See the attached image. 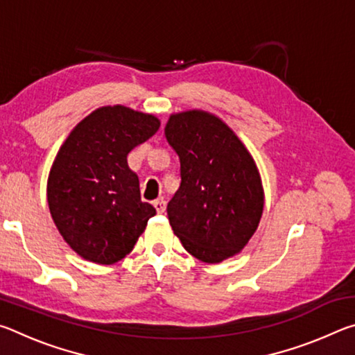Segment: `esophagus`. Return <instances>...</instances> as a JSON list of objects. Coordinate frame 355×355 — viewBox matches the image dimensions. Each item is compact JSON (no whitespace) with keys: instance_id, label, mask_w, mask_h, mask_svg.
I'll return each instance as SVG.
<instances>
[{"instance_id":"1","label":"esophagus","mask_w":355,"mask_h":355,"mask_svg":"<svg viewBox=\"0 0 355 355\" xmlns=\"http://www.w3.org/2000/svg\"><path fill=\"white\" fill-rule=\"evenodd\" d=\"M153 205H155V208H156V211H158L159 214H163V213L166 211L167 203H166V200H163V199H158V200L153 202Z\"/></svg>"}]
</instances>
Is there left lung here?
<instances>
[{"mask_svg":"<svg viewBox=\"0 0 355 355\" xmlns=\"http://www.w3.org/2000/svg\"><path fill=\"white\" fill-rule=\"evenodd\" d=\"M166 139L180 158L182 183L167 203L172 230L192 257L220 263L236 255L260 224L264 194L249 150L213 114H172Z\"/></svg>","mask_w":355,"mask_h":355,"instance_id":"left-lung-1","label":"left lung"}]
</instances>
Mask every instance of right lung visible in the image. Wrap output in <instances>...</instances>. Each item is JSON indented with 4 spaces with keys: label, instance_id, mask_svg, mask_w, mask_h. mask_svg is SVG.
Listing matches in <instances>:
<instances>
[{
    "label": "right lung",
    "instance_id": "right-lung-1",
    "mask_svg": "<svg viewBox=\"0 0 355 355\" xmlns=\"http://www.w3.org/2000/svg\"><path fill=\"white\" fill-rule=\"evenodd\" d=\"M158 128L152 114L103 106L83 119L59 148L48 175V207L65 243L84 260H122L156 214L141 200L139 178L127 156Z\"/></svg>",
    "mask_w": 355,
    "mask_h": 355
}]
</instances>
